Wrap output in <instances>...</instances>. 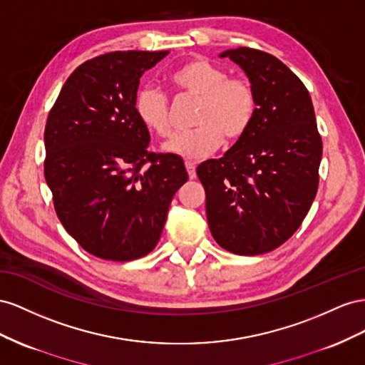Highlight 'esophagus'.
<instances>
[{
	"label": "esophagus",
	"mask_w": 365,
	"mask_h": 365,
	"mask_svg": "<svg viewBox=\"0 0 365 365\" xmlns=\"http://www.w3.org/2000/svg\"><path fill=\"white\" fill-rule=\"evenodd\" d=\"M185 166H186V171H188V175L190 179H195V163L191 162V160H186L185 162Z\"/></svg>",
	"instance_id": "34e87169"
}]
</instances>
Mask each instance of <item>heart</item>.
<instances>
[{
    "label": "heart",
    "instance_id": "obj_1",
    "mask_svg": "<svg viewBox=\"0 0 365 365\" xmlns=\"http://www.w3.org/2000/svg\"><path fill=\"white\" fill-rule=\"evenodd\" d=\"M171 86L199 99L194 125L197 128L177 134L163 145L166 153L186 159H202L220 147L223 138L242 139L257 113V96L252 86L242 78H229L227 73L211 61L194 58L177 67L170 75ZM136 116L160 138L170 136V107L163 93L143 87L134 98Z\"/></svg>",
    "mask_w": 365,
    "mask_h": 365
}]
</instances>
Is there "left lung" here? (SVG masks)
<instances>
[{
    "instance_id": "8db88e82",
    "label": "left lung",
    "mask_w": 365,
    "mask_h": 365,
    "mask_svg": "<svg viewBox=\"0 0 365 365\" xmlns=\"http://www.w3.org/2000/svg\"><path fill=\"white\" fill-rule=\"evenodd\" d=\"M240 67L257 96L245 136L223 158L197 166L214 240L237 255L283 245L318 190L322 142L303 82L275 56L247 47L218 55Z\"/></svg>"
}]
</instances>
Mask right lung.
I'll return each instance as SVG.
<instances>
[{
	"label": "right lung",
	"mask_w": 365,
	"mask_h": 365,
	"mask_svg": "<svg viewBox=\"0 0 365 365\" xmlns=\"http://www.w3.org/2000/svg\"><path fill=\"white\" fill-rule=\"evenodd\" d=\"M170 51H113L81 64L44 131V175L66 231L91 255L130 262L158 245L177 190V154L148 153L134 111L140 76Z\"/></svg>",
	"instance_id": "right-lung-1"
}]
</instances>
